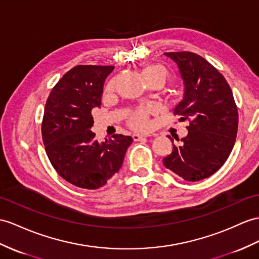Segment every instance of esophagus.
Masks as SVG:
<instances>
[{"instance_id":"1","label":"esophagus","mask_w":259,"mask_h":259,"mask_svg":"<svg viewBox=\"0 0 259 259\" xmlns=\"http://www.w3.org/2000/svg\"><path fill=\"white\" fill-rule=\"evenodd\" d=\"M148 136H149L148 134H134V135H133V140H134L135 142H137V141H141L142 138L148 137Z\"/></svg>"}]
</instances>
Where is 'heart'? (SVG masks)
Masks as SVG:
<instances>
[{
  "label": "heart",
  "mask_w": 259,
  "mask_h": 259,
  "mask_svg": "<svg viewBox=\"0 0 259 259\" xmlns=\"http://www.w3.org/2000/svg\"><path fill=\"white\" fill-rule=\"evenodd\" d=\"M141 75L146 83L156 82V83H158L160 84V87H162L169 79V71L162 65L151 64L143 69ZM114 87H115V81H111L109 85L106 87V90L111 92L114 90ZM151 112H153V110L150 108H138L134 112H132V114L130 115L128 121H127L130 127L137 131H143V130L148 128V125H149L148 119Z\"/></svg>",
  "instance_id": "obj_1"
}]
</instances>
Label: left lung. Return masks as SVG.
Masks as SVG:
<instances>
[{
	"label": "left lung",
	"instance_id": "1",
	"mask_svg": "<svg viewBox=\"0 0 259 259\" xmlns=\"http://www.w3.org/2000/svg\"><path fill=\"white\" fill-rule=\"evenodd\" d=\"M165 55L177 64L185 83L184 100L174 114L190 124L188 135L178 146L172 143V153L162 162L185 180L200 181L229 158L237 134V106L229 83L209 61L190 52Z\"/></svg>",
	"mask_w": 259,
	"mask_h": 259
}]
</instances>
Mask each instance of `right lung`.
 <instances>
[{
	"instance_id": "right-lung-1",
	"label": "right lung",
	"mask_w": 259,
	"mask_h": 259,
	"mask_svg": "<svg viewBox=\"0 0 259 259\" xmlns=\"http://www.w3.org/2000/svg\"><path fill=\"white\" fill-rule=\"evenodd\" d=\"M114 66L79 65L66 72L53 88L44 112L42 142L60 177L82 189L103 187L122 167L133 142L114 134L99 143L91 131V111L101 105L103 84Z\"/></svg>"
}]
</instances>
